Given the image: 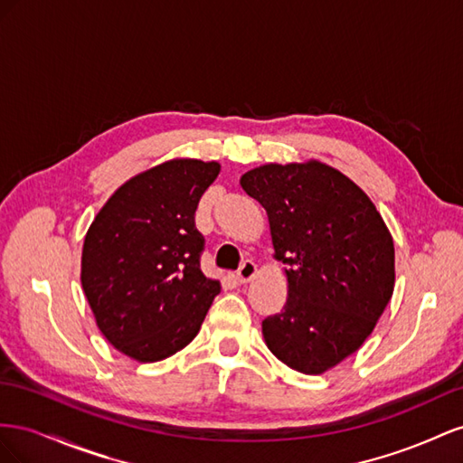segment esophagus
Listing matches in <instances>:
<instances>
[{
	"mask_svg": "<svg viewBox=\"0 0 463 463\" xmlns=\"http://www.w3.org/2000/svg\"><path fill=\"white\" fill-rule=\"evenodd\" d=\"M256 275V263L252 260L242 261V266L236 271V281L239 283H248L252 277Z\"/></svg>",
	"mask_w": 463,
	"mask_h": 463,
	"instance_id": "obj_1",
	"label": "esophagus"
}]
</instances>
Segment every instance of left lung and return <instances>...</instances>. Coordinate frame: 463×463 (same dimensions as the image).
Returning <instances> with one entry per match:
<instances>
[{"label":"left lung","instance_id":"1","mask_svg":"<svg viewBox=\"0 0 463 463\" xmlns=\"http://www.w3.org/2000/svg\"><path fill=\"white\" fill-rule=\"evenodd\" d=\"M266 209L288 297L261 322L269 351L305 374H322L373 334L393 293V241L374 203L318 161L263 165L241 178Z\"/></svg>","mask_w":463,"mask_h":463}]
</instances>
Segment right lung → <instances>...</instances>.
Instances as JSON below:
<instances>
[{
  "label": "right lung",
  "instance_id": "1",
  "mask_svg": "<svg viewBox=\"0 0 463 463\" xmlns=\"http://www.w3.org/2000/svg\"><path fill=\"white\" fill-rule=\"evenodd\" d=\"M219 163L175 158L128 180L87 231L81 285L97 326L139 363L163 361L197 335L219 295L200 269L195 209Z\"/></svg>",
  "mask_w": 463,
  "mask_h": 463
}]
</instances>
